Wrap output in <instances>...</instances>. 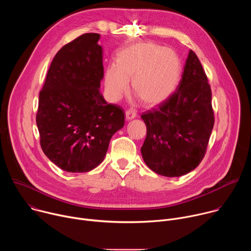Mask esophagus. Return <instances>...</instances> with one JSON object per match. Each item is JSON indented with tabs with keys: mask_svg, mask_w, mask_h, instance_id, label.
<instances>
[{
	"mask_svg": "<svg viewBox=\"0 0 251 251\" xmlns=\"http://www.w3.org/2000/svg\"><path fill=\"white\" fill-rule=\"evenodd\" d=\"M125 115H126V119H127V120H131V119H134V118L137 116V114H136V111H135L134 109H132V108H130V109H127V110L125 111Z\"/></svg>",
	"mask_w": 251,
	"mask_h": 251,
	"instance_id": "1",
	"label": "esophagus"
}]
</instances>
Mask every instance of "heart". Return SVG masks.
<instances>
[{
	"mask_svg": "<svg viewBox=\"0 0 251 251\" xmlns=\"http://www.w3.org/2000/svg\"><path fill=\"white\" fill-rule=\"evenodd\" d=\"M181 68L173 50L155 43H137L117 53L115 66L106 70L105 85L113 98H119L132 79L134 95L145 104L156 105L175 91Z\"/></svg>",
	"mask_w": 251,
	"mask_h": 251,
	"instance_id": "heart-1",
	"label": "heart"
}]
</instances>
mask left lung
<instances>
[{"label": "left lung", "mask_w": 251, "mask_h": 251, "mask_svg": "<svg viewBox=\"0 0 251 251\" xmlns=\"http://www.w3.org/2000/svg\"><path fill=\"white\" fill-rule=\"evenodd\" d=\"M141 118L147 136L141 148L146 165L165 176H181L203 159L214 124L211 90L197 54L190 50L176 91Z\"/></svg>", "instance_id": "left-lung-1"}]
</instances>
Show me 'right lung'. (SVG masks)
Instances as JSON below:
<instances>
[{
  "label": "right lung",
  "mask_w": 251,
  "mask_h": 251,
  "mask_svg": "<svg viewBox=\"0 0 251 251\" xmlns=\"http://www.w3.org/2000/svg\"><path fill=\"white\" fill-rule=\"evenodd\" d=\"M99 33H83L53 57L37 116L41 147L61 170L85 173L105 158L112 136L124 126L120 106L100 93L104 75Z\"/></svg>",
  "instance_id": "add662e5"
}]
</instances>
